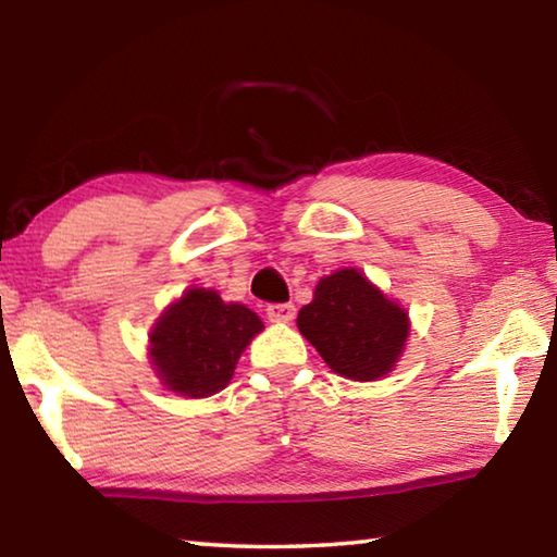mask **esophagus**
Listing matches in <instances>:
<instances>
[{
  "label": "esophagus",
  "mask_w": 557,
  "mask_h": 557,
  "mask_svg": "<svg viewBox=\"0 0 557 557\" xmlns=\"http://www.w3.org/2000/svg\"><path fill=\"white\" fill-rule=\"evenodd\" d=\"M268 319L270 322H277V324H287V322H292V319H295V305H292V301H282V305H268Z\"/></svg>",
  "instance_id": "esophagus-1"
}]
</instances>
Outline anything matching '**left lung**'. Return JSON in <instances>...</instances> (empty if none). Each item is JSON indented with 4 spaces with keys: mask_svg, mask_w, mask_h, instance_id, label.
I'll return each mask as SVG.
<instances>
[{
    "mask_svg": "<svg viewBox=\"0 0 557 557\" xmlns=\"http://www.w3.org/2000/svg\"><path fill=\"white\" fill-rule=\"evenodd\" d=\"M299 332L329 369L354 381L391 373L408 338V312L358 270L319 280L314 299L299 309Z\"/></svg>",
    "mask_w": 557,
    "mask_h": 557,
    "instance_id": "1",
    "label": "left lung"
}]
</instances>
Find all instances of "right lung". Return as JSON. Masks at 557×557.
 <instances>
[{
  "label": "right lung",
  "instance_id": "right-lung-1",
  "mask_svg": "<svg viewBox=\"0 0 557 557\" xmlns=\"http://www.w3.org/2000/svg\"><path fill=\"white\" fill-rule=\"evenodd\" d=\"M258 332L262 322L256 312L196 287L159 319L149 356L169 391L206 398L228 385L243 348Z\"/></svg>",
  "mask_w": 557,
  "mask_h": 557
}]
</instances>
